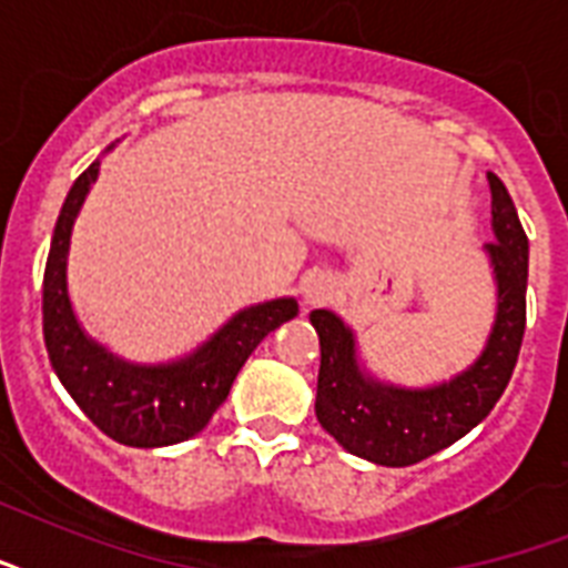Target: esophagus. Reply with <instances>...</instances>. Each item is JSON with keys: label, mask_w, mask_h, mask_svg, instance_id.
<instances>
[{"label": "esophagus", "mask_w": 568, "mask_h": 568, "mask_svg": "<svg viewBox=\"0 0 568 568\" xmlns=\"http://www.w3.org/2000/svg\"><path fill=\"white\" fill-rule=\"evenodd\" d=\"M301 294L310 306H321V303H327L329 297L336 294V283H333V276L327 274H310L303 276Z\"/></svg>", "instance_id": "esophagus-1"}]
</instances>
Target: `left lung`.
<instances>
[{"instance_id": "obj_1", "label": "left lung", "mask_w": 568, "mask_h": 568, "mask_svg": "<svg viewBox=\"0 0 568 568\" xmlns=\"http://www.w3.org/2000/svg\"><path fill=\"white\" fill-rule=\"evenodd\" d=\"M493 189V239L484 244L495 283V315L480 354L448 379L400 386L365 365L356 329L333 310H312L321 342L315 415L321 427L354 457L377 466H413L439 454L493 413L510 383L525 336L528 235L504 182Z\"/></svg>"}]
</instances>
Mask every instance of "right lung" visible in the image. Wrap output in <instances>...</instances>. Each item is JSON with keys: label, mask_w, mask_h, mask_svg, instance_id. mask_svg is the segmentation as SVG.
Masks as SVG:
<instances>
[{"label": "right lung", "mask_w": 568, "mask_h": 568, "mask_svg": "<svg viewBox=\"0 0 568 568\" xmlns=\"http://www.w3.org/2000/svg\"><path fill=\"white\" fill-rule=\"evenodd\" d=\"M114 144L105 146L109 155ZM102 155L73 182L49 244L43 274V342L61 386L79 409L120 445L164 448L203 430L226 400L232 379L267 333L297 315L294 297L244 306L226 318L194 351L164 359L135 363L114 354L82 327L70 301V244L75 217L100 180Z\"/></svg>", "instance_id": "right-lung-1"}]
</instances>
